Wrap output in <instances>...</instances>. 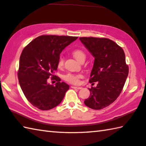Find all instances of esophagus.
<instances>
[{
	"label": "esophagus",
	"mask_w": 146,
	"mask_h": 146,
	"mask_svg": "<svg viewBox=\"0 0 146 146\" xmlns=\"http://www.w3.org/2000/svg\"><path fill=\"white\" fill-rule=\"evenodd\" d=\"M71 88L73 89H81V87H75V86H71Z\"/></svg>",
	"instance_id": "esophagus-1"
}]
</instances>
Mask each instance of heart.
Returning <instances> with one entry per match:
<instances>
[{"label":"heart","instance_id":"heart-1","mask_svg":"<svg viewBox=\"0 0 146 146\" xmlns=\"http://www.w3.org/2000/svg\"><path fill=\"white\" fill-rule=\"evenodd\" d=\"M73 57L75 58L76 60L79 62L82 59H85L86 57V55L85 53L82 51L80 50H75L73 52ZM64 64V59L62 56L59 57V60H58L57 65L59 67H61ZM83 78V75L81 73H69L66 74L64 76V80L66 82H69V83L72 84H78L80 82V79Z\"/></svg>","mask_w":146,"mask_h":146}]
</instances>
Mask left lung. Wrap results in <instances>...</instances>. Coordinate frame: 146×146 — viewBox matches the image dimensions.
Returning <instances> with one entry per match:
<instances>
[{
  "label": "left lung",
  "mask_w": 146,
  "mask_h": 146,
  "mask_svg": "<svg viewBox=\"0 0 146 146\" xmlns=\"http://www.w3.org/2000/svg\"><path fill=\"white\" fill-rule=\"evenodd\" d=\"M80 40L94 57L89 82H98L89 89L90 96L84 103L92 109H102L112 104L123 89L129 72L125 54L109 39L82 37Z\"/></svg>",
  "instance_id": "1"
}]
</instances>
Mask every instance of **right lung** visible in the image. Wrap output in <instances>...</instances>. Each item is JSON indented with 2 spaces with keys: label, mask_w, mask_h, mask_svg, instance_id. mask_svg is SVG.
<instances>
[{
  "label": "right lung",
  "mask_w": 146,
  "mask_h": 146,
  "mask_svg": "<svg viewBox=\"0 0 146 146\" xmlns=\"http://www.w3.org/2000/svg\"><path fill=\"white\" fill-rule=\"evenodd\" d=\"M78 37L42 35L33 39L23 50L20 57L18 78L23 94L32 105L42 110L57 107L70 86L54 74L60 54ZM52 78L54 86L47 83Z\"/></svg>",
  "instance_id": "1"
}]
</instances>
